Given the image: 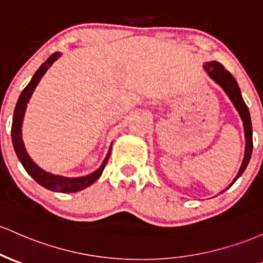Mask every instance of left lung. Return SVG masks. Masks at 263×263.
Here are the masks:
<instances>
[{
	"label": "left lung",
	"mask_w": 263,
	"mask_h": 263,
	"mask_svg": "<svg viewBox=\"0 0 263 263\" xmlns=\"http://www.w3.org/2000/svg\"><path fill=\"white\" fill-rule=\"evenodd\" d=\"M204 71L209 73V76L215 81L217 85H220L223 91L226 92L227 96L230 97V100L232 101L233 106H235L236 109L238 111L239 117L241 120L243 121V128H245V137H246V149H245V157L243 161H242L241 167H239V171L237 176L235 177L233 182L230 184L232 186L235 183V181L243 174V171L246 170L247 164L250 162L251 155H252V148H253V142H252V123H251V116H250V111L247 108L246 103H245L243 99H242L241 91H239V87L237 85V81L235 80V77L230 73L223 66L221 65L220 62H206L203 65ZM229 186V187H230ZM227 187V189H229ZM226 189V190H227ZM223 190V191H226Z\"/></svg>",
	"instance_id": "1"
}]
</instances>
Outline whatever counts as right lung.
Masks as SVG:
<instances>
[{"instance_id":"right-lung-1","label":"right lung","mask_w":263,"mask_h":263,"mask_svg":"<svg viewBox=\"0 0 263 263\" xmlns=\"http://www.w3.org/2000/svg\"><path fill=\"white\" fill-rule=\"evenodd\" d=\"M60 56H61L60 52H54L53 54H51V56L46 60V62L42 63L41 67L36 71V73L33 74L32 80L30 81V83L26 86L24 91H22V93L20 95V99L17 101L16 107H14V112H13L11 135H12V143H13L14 152H16L17 157H18L20 162H21L22 166H24L26 172H27V174L30 175L37 183L41 184V186L45 187V189L50 190V191L68 193V192L81 191V190L91 186V184L96 180H99L100 176L102 175V171L103 168H105L106 163H107L109 155H111L112 145L109 146V149L107 155H106V158L103 160V162L100 166V168L87 176H82V177H63V176L52 175L50 172L43 171L42 168H40V167L37 166L32 160H31V157L27 155V152H26L24 141H22V131H21L26 107H27V103L28 101H30L31 96H32L34 88H36V86L39 85L40 80L42 79L43 74H45L46 71L48 70V67H50L52 63L56 61Z\"/></svg>"}]
</instances>
